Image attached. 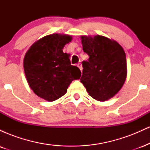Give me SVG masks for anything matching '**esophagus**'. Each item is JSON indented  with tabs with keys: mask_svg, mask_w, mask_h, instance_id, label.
Segmentation results:
<instances>
[{
	"mask_svg": "<svg viewBox=\"0 0 150 150\" xmlns=\"http://www.w3.org/2000/svg\"><path fill=\"white\" fill-rule=\"evenodd\" d=\"M77 67H78L79 68H80V70H81V71H82V64H81L80 63H77Z\"/></svg>",
	"mask_w": 150,
	"mask_h": 150,
	"instance_id": "34e87169",
	"label": "esophagus"
}]
</instances>
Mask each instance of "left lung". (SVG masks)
<instances>
[{
    "label": "left lung",
    "instance_id": "1",
    "mask_svg": "<svg viewBox=\"0 0 150 150\" xmlns=\"http://www.w3.org/2000/svg\"><path fill=\"white\" fill-rule=\"evenodd\" d=\"M83 51L89 55L82 61L80 82L89 95L99 101L114 97L125 83L127 63L123 47L104 36H81Z\"/></svg>",
    "mask_w": 150,
    "mask_h": 150
}]
</instances>
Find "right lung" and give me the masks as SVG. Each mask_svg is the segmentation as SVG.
Listing matches in <instances>:
<instances>
[{
  "label": "right lung",
  "mask_w": 150,
  "mask_h": 150,
  "mask_svg": "<svg viewBox=\"0 0 150 150\" xmlns=\"http://www.w3.org/2000/svg\"><path fill=\"white\" fill-rule=\"evenodd\" d=\"M72 39L68 34H49L36 41L25 53L23 65L28 85L44 100L63 97L72 81L80 79V70L70 64V54L63 51Z\"/></svg>",
  "instance_id": "obj_1"
}]
</instances>
